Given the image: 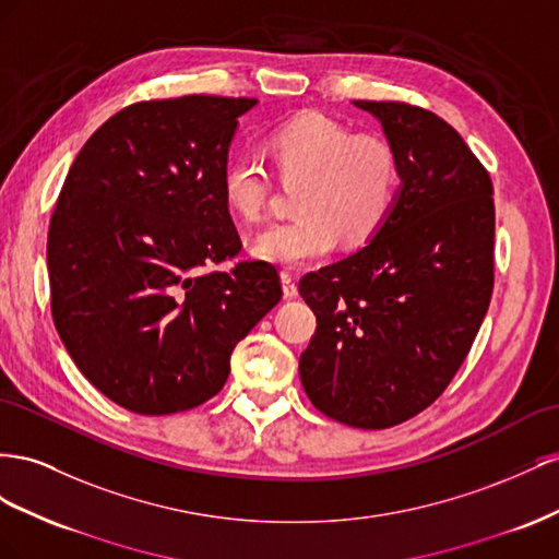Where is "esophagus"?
<instances>
[{
	"label": "esophagus",
	"mask_w": 559,
	"mask_h": 559,
	"mask_svg": "<svg viewBox=\"0 0 559 559\" xmlns=\"http://www.w3.org/2000/svg\"><path fill=\"white\" fill-rule=\"evenodd\" d=\"M281 281H283L285 297H295L297 295V276L293 274L290 269H283L281 271Z\"/></svg>",
	"instance_id": "obj_1"
}]
</instances>
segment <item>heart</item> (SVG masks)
Returning <instances> with one entry per match:
<instances>
[{"instance_id":"b5f03b06","label":"heart","mask_w":559,"mask_h":559,"mask_svg":"<svg viewBox=\"0 0 559 559\" xmlns=\"http://www.w3.org/2000/svg\"><path fill=\"white\" fill-rule=\"evenodd\" d=\"M283 182H301L299 217L266 227L252 254L281 266L325 258L340 238L362 246L389 219L401 191V156L384 135L354 133L321 111H301L266 138ZM271 197L266 168L250 154L231 158L222 173V199L243 222L260 219Z\"/></svg>"}]
</instances>
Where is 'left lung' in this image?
Instances as JSON below:
<instances>
[{
    "instance_id": "1",
    "label": "left lung",
    "mask_w": 559,
    "mask_h": 559,
    "mask_svg": "<svg viewBox=\"0 0 559 559\" xmlns=\"http://www.w3.org/2000/svg\"><path fill=\"white\" fill-rule=\"evenodd\" d=\"M356 105L393 142L403 187L368 246L301 276L316 334L299 377L330 419L379 430L433 405L468 356L493 290V189L433 111Z\"/></svg>"
}]
</instances>
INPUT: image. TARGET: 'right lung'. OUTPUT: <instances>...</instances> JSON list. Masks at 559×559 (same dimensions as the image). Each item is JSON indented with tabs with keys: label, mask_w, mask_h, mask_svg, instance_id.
<instances>
[{
	"label": "right lung",
	"mask_w": 559,
	"mask_h": 559,
	"mask_svg": "<svg viewBox=\"0 0 559 559\" xmlns=\"http://www.w3.org/2000/svg\"><path fill=\"white\" fill-rule=\"evenodd\" d=\"M254 98L133 103L76 154L49 225L51 316L76 368L135 414L211 401L234 346L278 305L269 262L241 250L222 199L238 117Z\"/></svg>",
	"instance_id": "obj_1"
}]
</instances>
